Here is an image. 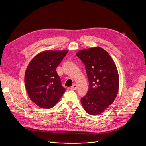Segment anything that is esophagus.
<instances>
[{"label":"esophagus","instance_id":"1","mask_svg":"<svg viewBox=\"0 0 146 146\" xmlns=\"http://www.w3.org/2000/svg\"><path fill=\"white\" fill-rule=\"evenodd\" d=\"M77 86L76 84H74L72 87H71V89L72 90H77Z\"/></svg>","mask_w":146,"mask_h":146}]
</instances>
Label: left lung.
Returning a JSON list of instances; mask_svg holds the SVG:
<instances>
[{
  "label": "left lung",
  "instance_id": "8db88e82",
  "mask_svg": "<svg viewBox=\"0 0 146 146\" xmlns=\"http://www.w3.org/2000/svg\"><path fill=\"white\" fill-rule=\"evenodd\" d=\"M76 55L84 63L89 89L81 102L90 115H98L113 103L118 91L119 76L115 64L107 51L94 47L78 51Z\"/></svg>",
  "mask_w": 146,
  "mask_h": 146
}]
</instances>
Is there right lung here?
Listing matches in <instances>:
<instances>
[{
  "mask_svg": "<svg viewBox=\"0 0 146 146\" xmlns=\"http://www.w3.org/2000/svg\"><path fill=\"white\" fill-rule=\"evenodd\" d=\"M68 51H46L35 56L25 74L27 93L41 108H52L65 93L56 68Z\"/></svg>",
  "mask_w": 146,
  "mask_h": 146,
  "instance_id": "right-lung-1",
  "label": "right lung"
}]
</instances>
